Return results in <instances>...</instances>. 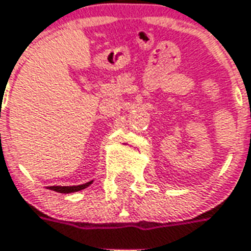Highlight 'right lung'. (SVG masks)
<instances>
[{"instance_id":"add662e5","label":"right lung","mask_w":251,"mask_h":251,"mask_svg":"<svg viewBox=\"0 0 251 251\" xmlns=\"http://www.w3.org/2000/svg\"><path fill=\"white\" fill-rule=\"evenodd\" d=\"M90 183H92V181H90V182L83 183V185H78V186H50L49 189L50 190H54V192L57 193H65V194H66V193L79 192V190H82L85 187H88Z\"/></svg>"}]
</instances>
